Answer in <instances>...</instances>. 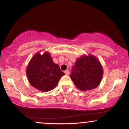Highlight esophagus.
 I'll return each mask as SVG.
<instances>
[{"label":"esophagus","instance_id":"34e87169","mask_svg":"<svg viewBox=\"0 0 129 129\" xmlns=\"http://www.w3.org/2000/svg\"><path fill=\"white\" fill-rule=\"evenodd\" d=\"M64 73H65V74H66V75H69V73H70L69 70H67L65 71Z\"/></svg>","mask_w":129,"mask_h":129}]
</instances>
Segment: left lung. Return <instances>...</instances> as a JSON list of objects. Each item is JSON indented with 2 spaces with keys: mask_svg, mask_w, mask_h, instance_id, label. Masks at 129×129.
Segmentation results:
<instances>
[{
  "mask_svg": "<svg viewBox=\"0 0 129 129\" xmlns=\"http://www.w3.org/2000/svg\"><path fill=\"white\" fill-rule=\"evenodd\" d=\"M103 75V69L96 56L89 54L76 59L70 78L78 88L82 91L91 90L100 85Z\"/></svg>",
  "mask_w": 129,
  "mask_h": 129,
  "instance_id": "8db88e82",
  "label": "left lung"
}]
</instances>
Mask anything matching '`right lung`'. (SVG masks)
<instances>
[{
    "instance_id": "right-lung-1",
    "label": "right lung",
    "mask_w": 129,
    "mask_h": 129,
    "mask_svg": "<svg viewBox=\"0 0 129 129\" xmlns=\"http://www.w3.org/2000/svg\"><path fill=\"white\" fill-rule=\"evenodd\" d=\"M26 74L29 84L43 92L54 89L65 75L59 65L54 63L48 51H44L42 54L38 52L33 56L26 67Z\"/></svg>"
}]
</instances>
